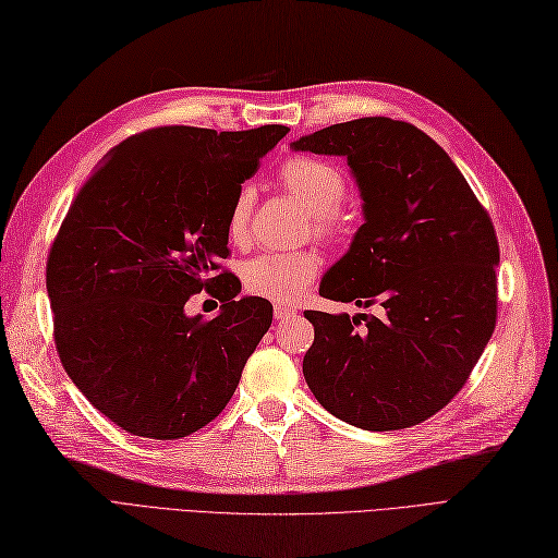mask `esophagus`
<instances>
[{"label":"esophagus","mask_w":558,"mask_h":558,"mask_svg":"<svg viewBox=\"0 0 558 558\" xmlns=\"http://www.w3.org/2000/svg\"><path fill=\"white\" fill-rule=\"evenodd\" d=\"M295 315H298V310H293V307L275 305V319H277V322H287V319H291V317H295Z\"/></svg>","instance_id":"obj_1"}]
</instances>
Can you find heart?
<instances>
[{
    "instance_id": "1",
    "label": "heart",
    "mask_w": 558,
    "mask_h": 558,
    "mask_svg": "<svg viewBox=\"0 0 558 558\" xmlns=\"http://www.w3.org/2000/svg\"><path fill=\"white\" fill-rule=\"evenodd\" d=\"M281 184L301 203L307 215L315 217L319 234H333L338 229V210L348 196V180L341 168L319 158H293L281 168ZM253 208V189L236 192L227 217V234L241 241L246 234ZM319 271L315 253H263L243 265V287L253 295L271 303L301 301Z\"/></svg>"
}]
</instances>
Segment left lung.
I'll list each match as a JSON object with an SVG mask.
<instances>
[{"instance_id":"8db88e82","label":"left lung","mask_w":558,"mask_h":558,"mask_svg":"<svg viewBox=\"0 0 558 558\" xmlns=\"http://www.w3.org/2000/svg\"><path fill=\"white\" fill-rule=\"evenodd\" d=\"M291 148L345 158L362 198L364 225L319 295L384 307L381 317L307 310L315 343L305 381L350 426H416L457 396L495 331L490 215L452 158L410 122H338Z\"/></svg>"}]
</instances>
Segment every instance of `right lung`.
<instances>
[{
	"label": "right lung",
	"mask_w": 558,
	"mask_h": 558,
	"mask_svg": "<svg viewBox=\"0 0 558 558\" xmlns=\"http://www.w3.org/2000/svg\"><path fill=\"white\" fill-rule=\"evenodd\" d=\"M289 128H156L118 144L80 189L53 241L47 293L63 369L132 436H192L232 400L271 305L217 263L227 217ZM210 290L221 315L189 318Z\"/></svg>",
	"instance_id": "obj_1"
}]
</instances>
